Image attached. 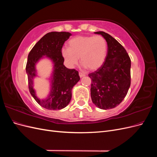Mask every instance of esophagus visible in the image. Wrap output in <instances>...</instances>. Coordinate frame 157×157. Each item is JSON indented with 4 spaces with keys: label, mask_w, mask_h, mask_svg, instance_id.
Segmentation results:
<instances>
[{
    "label": "esophagus",
    "mask_w": 157,
    "mask_h": 157,
    "mask_svg": "<svg viewBox=\"0 0 157 157\" xmlns=\"http://www.w3.org/2000/svg\"><path fill=\"white\" fill-rule=\"evenodd\" d=\"M79 76H80V78H82V77H84L85 74H84V73H79Z\"/></svg>",
    "instance_id": "esophagus-1"
}]
</instances>
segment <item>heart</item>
Masks as SVG:
<instances>
[{"instance_id":"obj_1","label":"heart","mask_w":157,"mask_h":157,"mask_svg":"<svg viewBox=\"0 0 157 157\" xmlns=\"http://www.w3.org/2000/svg\"><path fill=\"white\" fill-rule=\"evenodd\" d=\"M69 48L63 47L61 54L70 67L77 65L79 58L85 67L94 71L105 61L107 44L101 36H78L69 40Z\"/></svg>"}]
</instances>
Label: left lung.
I'll return each mask as SVG.
<instances>
[{
	"mask_svg": "<svg viewBox=\"0 0 157 157\" xmlns=\"http://www.w3.org/2000/svg\"><path fill=\"white\" fill-rule=\"evenodd\" d=\"M101 35L107 44V54L101 67L88 75L92 80V102L101 109H113L122 101L130 86L131 60L126 50L110 35Z\"/></svg>",
	"mask_w": 157,
	"mask_h": 157,
	"instance_id": "left-lung-1",
	"label": "left lung"
}]
</instances>
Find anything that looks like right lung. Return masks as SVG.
<instances>
[{
    "instance_id": "1",
    "label": "right lung",
    "mask_w": 157,
    "mask_h": 157,
    "mask_svg": "<svg viewBox=\"0 0 157 157\" xmlns=\"http://www.w3.org/2000/svg\"><path fill=\"white\" fill-rule=\"evenodd\" d=\"M71 35L68 32H50L38 41L28 55L26 73L31 96L40 106L49 110H59L67 106L72 97V89L80 80L78 72L63 65L61 49ZM47 57L53 63L51 79V92L48 97L39 99L33 88V80L36 76V65L40 59Z\"/></svg>"
}]
</instances>
